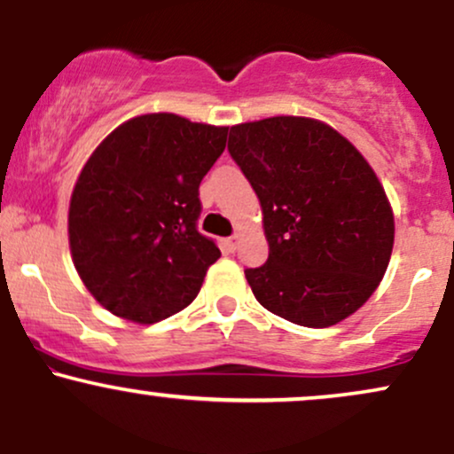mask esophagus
Here are the masks:
<instances>
[{
	"mask_svg": "<svg viewBox=\"0 0 454 454\" xmlns=\"http://www.w3.org/2000/svg\"><path fill=\"white\" fill-rule=\"evenodd\" d=\"M237 245H239V234H232V237H228V239H223L222 241V247H223V252H234V249H237Z\"/></svg>",
	"mask_w": 454,
	"mask_h": 454,
	"instance_id": "34e87169",
	"label": "esophagus"
}]
</instances>
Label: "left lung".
Here are the masks:
<instances>
[{"label":"left lung","mask_w":454,"mask_h":454,"mask_svg":"<svg viewBox=\"0 0 454 454\" xmlns=\"http://www.w3.org/2000/svg\"><path fill=\"white\" fill-rule=\"evenodd\" d=\"M228 153L262 207L269 258L245 269L258 303L309 328L354 314L382 281L395 241L388 198L367 160L307 117L234 126Z\"/></svg>","instance_id":"1"}]
</instances>
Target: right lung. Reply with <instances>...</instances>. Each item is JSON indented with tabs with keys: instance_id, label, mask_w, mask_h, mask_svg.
Wrapping results in <instances>:
<instances>
[{
	"instance_id": "obj_1",
	"label": "right lung",
	"mask_w": 454,
	"mask_h": 454,
	"mask_svg": "<svg viewBox=\"0 0 454 454\" xmlns=\"http://www.w3.org/2000/svg\"><path fill=\"white\" fill-rule=\"evenodd\" d=\"M228 128L173 113L140 114L102 140L70 198V249L82 284L108 311L153 325L196 299L222 256L198 232V187Z\"/></svg>"
}]
</instances>
